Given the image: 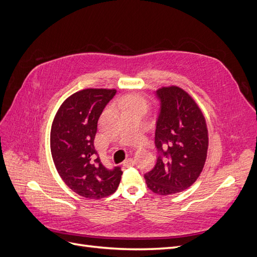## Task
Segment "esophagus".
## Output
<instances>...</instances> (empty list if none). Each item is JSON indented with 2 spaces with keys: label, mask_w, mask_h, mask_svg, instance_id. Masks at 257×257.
I'll return each mask as SVG.
<instances>
[{
  "label": "esophagus",
  "mask_w": 257,
  "mask_h": 257,
  "mask_svg": "<svg viewBox=\"0 0 257 257\" xmlns=\"http://www.w3.org/2000/svg\"><path fill=\"white\" fill-rule=\"evenodd\" d=\"M134 165V160L133 159H126L125 161H124L123 162V166L124 167H132V166H133Z\"/></svg>",
  "instance_id": "34e87169"
}]
</instances>
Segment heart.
Segmentation results:
<instances>
[{
  "label": "heart",
  "instance_id": "heart-1",
  "mask_svg": "<svg viewBox=\"0 0 257 257\" xmlns=\"http://www.w3.org/2000/svg\"><path fill=\"white\" fill-rule=\"evenodd\" d=\"M124 104L126 106V109H142L144 111L148 109V100L141 94L128 95L124 99Z\"/></svg>",
  "mask_w": 257,
  "mask_h": 257
}]
</instances>
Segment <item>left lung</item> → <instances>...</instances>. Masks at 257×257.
<instances>
[{"mask_svg":"<svg viewBox=\"0 0 257 257\" xmlns=\"http://www.w3.org/2000/svg\"><path fill=\"white\" fill-rule=\"evenodd\" d=\"M155 94L160 100L154 137L158 159L145 179L153 193L172 195L199 177L207 158L208 130L203 112L184 90L172 85Z\"/></svg>","mask_w":257,"mask_h":257,"instance_id":"obj_1","label":"left lung"}]
</instances>
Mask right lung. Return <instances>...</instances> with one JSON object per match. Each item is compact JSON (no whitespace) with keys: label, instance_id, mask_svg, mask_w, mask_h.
<instances>
[{"label":"right lung","instance_id":"right-lung-1","mask_svg":"<svg viewBox=\"0 0 257 257\" xmlns=\"http://www.w3.org/2000/svg\"><path fill=\"white\" fill-rule=\"evenodd\" d=\"M115 90L85 89L64 100L54 116L50 149L62 180L80 196L99 199L118 189L122 170L106 168L94 147L97 121Z\"/></svg>","mask_w":257,"mask_h":257}]
</instances>
